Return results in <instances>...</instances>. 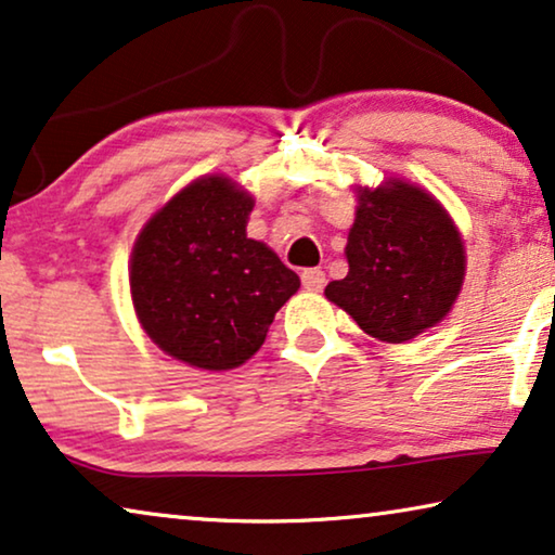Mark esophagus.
<instances>
[{"label":"esophagus","instance_id":"34e87169","mask_svg":"<svg viewBox=\"0 0 555 555\" xmlns=\"http://www.w3.org/2000/svg\"><path fill=\"white\" fill-rule=\"evenodd\" d=\"M302 287L310 293H320L325 287V272L320 268H308L302 270Z\"/></svg>","mask_w":555,"mask_h":555}]
</instances>
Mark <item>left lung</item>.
<instances>
[{
    "instance_id": "left-lung-1",
    "label": "left lung",
    "mask_w": 555,
    "mask_h": 555,
    "mask_svg": "<svg viewBox=\"0 0 555 555\" xmlns=\"http://www.w3.org/2000/svg\"><path fill=\"white\" fill-rule=\"evenodd\" d=\"M348 275L325 297L367 335L405 343L451 312L465 275L461 232L430 192L390 180L358 188L348 232Z\"/></svg>"
}]
</instances>
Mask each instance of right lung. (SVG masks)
Returning <instances> with one entry per match:
<instances>
[{"label": "right lung", "instance_id": "1", "mask_svg": "<svg viewBox=\"0 0 555 555\" xmlns=\"http://www.w3.org/2000/svg\"><path fill=\"white\" fill-rule=\"evenodd\" d=\"M253 205L237 182L207 175L152 215L132 247L130 291L144 333L192 367L230 371L250 360L300 287L268 245L247 237Z\"/></svg>", "mask_w": 555, "mask_h": 555}]
</instances>
